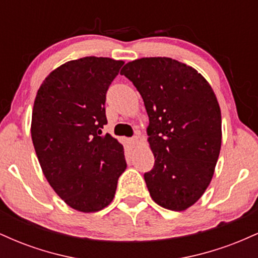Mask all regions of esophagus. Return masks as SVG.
<instances>
[{
    "label": "esophagus",
    "mask_w": 258,
    "mask_h": 258,
    "mask_svg": "<svg viewBox=\"0 0 258 258\" xmlns=\"http://www.w3.org/2000/svg\"><path fill=\"white\" fill-rule=\"evenodd\" d=\"M138 141H139L138 136H135V137H132L131 139H130V143H131L132 146H137V144H138Z\"/></svg>",
    "instance_id": "1"
}]
</instances>
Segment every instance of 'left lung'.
Returning <instances> with one entry per match:
<instances>
[{
  "label": "left lung",
  "mask_w": 258,
  "mask_h": 258,
  "mask_svg": "<svg viewBox=\"0 0 258 258\" xmlns=\"http://www.w3.org/2000/svg\"><path fill=\"white\" fill-rule=\"evenodd\" d=\"M141 93L149 116L147 133L155 158L144 173L160 206L184 211L205 193L222 143L221 109L201 74L166 57L141 58L121 70Z\"/></svg>",
  "instance_id": "left-lung-1"
}]
</instances>
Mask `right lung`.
Wrapping results in <instances>:
<instances>
[{
  "label": "right lung",
  "mask_w": 258,
  "mask_h": 258,
  "mask_svg": "<svg viewBox=\"0 0 258 258\" xmlns=\"http://www.w3.org/2000/svg\"><path fill=\"white\" fill-rule=\"evenodd\" d=\"M122 60L85 57L49 74L38 88L31 138L48 183L74 210L97 212L111 203L126 170L122 144L103 135L106 91Z\"/></svg>",
  "instance_id": "obj_1"
}]
</instances>
